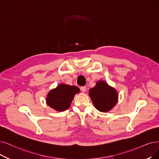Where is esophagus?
<instances>
[{
  "label": "esophagus",
  "instance_id": "obj_1",
  "mask_svg": "<svg viewBox=\"0 0 159 159\" xmlns=\"http://www.w3.org/2000/svg\"><path fill=\"white\" fill-rule=\"evenodd\" d=\"M80 89H81V92H83V93H85V92L86 91V90H87V89H86V87L84 86V87H81L80 88Z\"/></svg>",
  "mask_w": 159,
  "mask_h": 159
}]
</instances>
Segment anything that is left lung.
<instances>
[{
    "label": "left lung",
    "instance_id": "8db88e82",
    "mask_svg": "<svg viewBox=\"0 0 159 159\" xmlns=\"http://www.w3.org/2000/svg\"><path fill=\"white\" fill-rule=\"evenodd\" d=\"M89 95L95 108L104 113L110 111L117 104L119 98L116 89L103 80L97 81L96 85L90 89Z\"/></svg>",
    "mask_w": 159,
    "mask_h": 159
}]
</instances>
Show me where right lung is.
Returning a JSON list of instances; mask_svg holds the SVG:
<instances>
[{"mask_svg": "<svg viewBox=\"0 0 159 159\" xmlns=\"http://www.w3.org/2000/svg\"><path fill=\"white\" fill-rule=\"evenodd\" d=\"M80 91L76 86L61 84L48 93L46 104L56 111H64L69 108L75 94Z\"/></svg>", "mask_w": 159, "mask_h": 159, "instance_id": "add662e5", "label": "right lung"}]
</instances>
